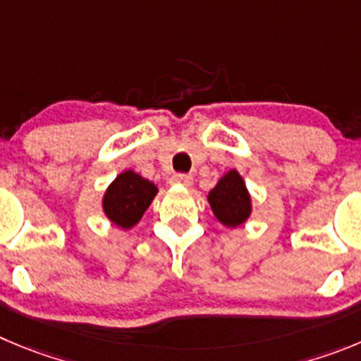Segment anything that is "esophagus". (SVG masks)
Masks as SVG:
<instances>
[{
    "label": "esophagus",
    "mask_w": 361,
    "mask_h": 361,
    "mask_svg": "<svg viewBox=\"0 0 361 361\" xmlns=\"http://www.w3.org/2000/svg\"><path fill=\"white\" fill-rule=\"evenodd\" d=\"M171 183L181 185V187H190L192 176H188V174H174V176L171 178Z\"/></svg>",
    "instance_id": "obj_1"
}]
</instances>
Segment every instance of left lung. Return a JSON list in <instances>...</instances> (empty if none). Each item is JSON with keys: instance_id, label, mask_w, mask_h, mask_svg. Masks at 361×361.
Returning <instances> with one entry per match:
<instances>
[{"instance_id": "left-lung-1", "label": "left lung", "mask_w": 361, "mask_h": 361, "mask_svg": "<svg viewBox=\"0 0 361 361\" xmlns=\"http://www.w3.org/2000/svg\"><path fill=\"white\" fill-rule=\"evenodd\" d=\"M208 203L215 219L226 228L242 226L252 212V200L244 178L237 169H230L208 192Z\"/></svg>"}]
</instances>
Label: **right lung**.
Instances as JSON below:
<instances>
[{
	"label": "right lung",
	"instance_id": "obj_1",
	"mask_svg": "<svg viewBox=\"0 0 361 361\" xmlns=\"http://www.w3.org/2000/svg\"><path fill=\"white\" fill-rule=\"evenodd\" d=\"M157 194L158 187L153 181L126 169L106 187L101 207L112 224L126 231L139 224Z\"/></svg>",
	"mask_w": 361,
	"mask_h": 361
}]
</instances>
